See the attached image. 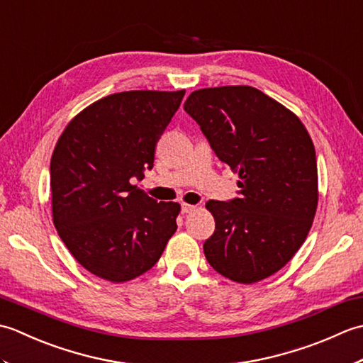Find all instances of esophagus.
Listing matches in <instances>:
<instances>
[{
    "label": "esophagus",
    "instance_id": "34e87169",
    "mask_svg": "<svg viewBox=\"0 0 363 363\" xmlns=\"http://www.w3.org/2000/svg\"><path fill=\"white\" fill-rule=\"evenodd\" d=\"M196 211V206H194V204H182L181 206V212L182 213H191V212H195Z\"/></svg>",
    "mask_w": 363,
    "mask_h": 363
}]
</instances>
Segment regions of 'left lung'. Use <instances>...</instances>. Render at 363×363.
Instances as JSON below:
<instances>
[{
  "label": "left lung",
  "mask_w": 363,
  "mask_h": 363,
  "mask_svg": "<svg viewBox=\"0 0 363 363\" xmlns=\"http://www.w3.org/2000/svg\"><path fill=\"white\" fill-rule=\"evenodd\" d=\"M184 111L240 177L238 198L206 203L215 218L206 259L234 282L265 279L295 256L312 228L318 204L312 138L295 113L250 86L195 90Z\"/></svg>",
  "instance_id": "obj_1"
}]
</instances>
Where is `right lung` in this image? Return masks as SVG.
Listing matches in <instances>:
<instances>
[{"label": "right lung", "instance_id": "obj_1", "mask_svg": "<svg viewBox=\"0 0 363 363\" xmlns=\"http://www.w3.org/2000/svg\"><path fill=\"white\" fill-rule=\"evenodd\" d=\"M186 90H130L98 99L68 123L52 151L51 206L59 237L101 279L126 282L160 259L181 206L133 181L154 165L160 135Z\"/></svg>", "mask_w": 363, "mask_h": 363}]
</instances>
